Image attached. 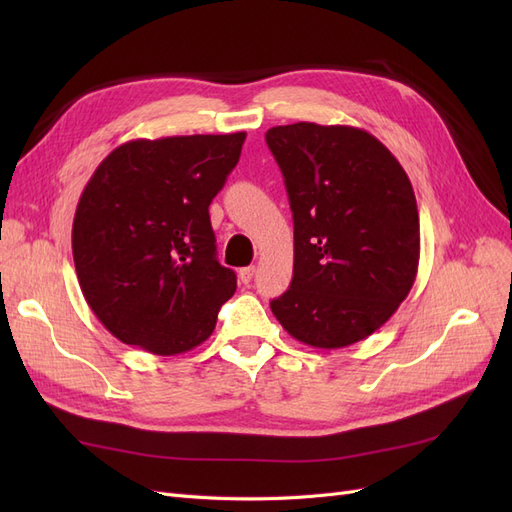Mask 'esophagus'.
<instances>
[{
	"label": "esophagus",
	"instance_id": "34e87169",
	"mask_svg": "<svg viewBox=\"0 0 512 512\" xmlns=\"http://www.w3.org/2000/svg\"><path fill=\"white\" fill-rule=\"evenodd\" d=\"M254 275H256V267L239 269V280H241V284H245V286L254 280Z\"/></svg>",
	"mask_w": 512,
	"mask_h": 512
}]
</instances>
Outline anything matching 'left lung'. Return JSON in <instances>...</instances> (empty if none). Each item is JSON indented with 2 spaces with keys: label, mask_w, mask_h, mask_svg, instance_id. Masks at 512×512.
I'll return each instance as SVG.
<instances>
[{
  "label": "left lung",
  "mask_w": 512,
  "mask_h": 512,
  "mask_svg": "<svg viewBox=\"0 0 512 512\" xmlns=\"http://www.w3.org/2000/svg\"><path fill=\"white\" fill-rule=\"evenodd\" d=\"M294 222L290 288L271 312L301 344L361 342L408 297L421 256L412 183L376 136L299 121L267 132Z\"/></svg>",
  "instance_id": "obj_1"
}]
</instances>
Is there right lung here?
Returning <instances> with one entry per match:
<instances>
[{"instance_id":"add662e5","label":"right lung","mask_w":512,"mask_h":512,"mask_svg":"<svg viewBox=\"0 0 512 512\" xmlns=\"http://www.w3.org/2000/svg\"><path fill=\"white\" fill-rule=\"evenodd\" d=\"M245 132L123 143L100 162L72 224L76 277L119 342L170 356L200 346L237 275L215 254L209 205Z\"/></svg>"}]
</instances>
